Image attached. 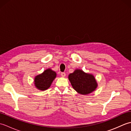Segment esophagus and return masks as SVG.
Returning a JSON list of instances; mask_svg holds the SVG:
<instances>
[{
    "label": "esophagus",
    "mask_w": 131,
    "mask_h": 131,
    "mask_svg": "<svg viewBox=\"0 0 131 131\" xmlns=\"http://www.w3.org/2000/svg\"><path fill=\"white\" fill-rule=\"evenodd\" d=\"M61 75L62 77H65L66 76V74L65 73H61Z\"/></svg>",
    "instance_id": "esophagus-1"
}]
</instances>
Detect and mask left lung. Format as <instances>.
<instances>
[{
    "label": "left lung",
    "instance_id": "obj_1",
    "mask_svg": "<svg viewBox=\"0 0 131 131\" xmlns=\"http://www.w3.org/2000/svg\"><path fill=\"white\" fill-rule=\"evenodd\" d=\"M68 78L72 87L80 94H88L97 87V83L93 75L85 73L80 69H76L69 75Z\"/></svg>",
    "mask_w": 131,
    "mask_h": 131
}]
</instances>
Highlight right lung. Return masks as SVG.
Listing matches in <instances>:
<instances>
[{
  "mask_svg": "<svg viewBox=\"0 0 131 131\" xmlns=\"http://www.w3.org/2000/svg\"><path fill=\"white\" fill-rule=\"evenodd\" d=\"M56 77V72L48 69L43 73L38 75L34 78V84L37 89L40 91H45L49 88L52 83Z\"/></svg>",
  "mask_w": 131,
  "mask_h": 131,
  "instance_id": "1",
  "label": "right lung"
}]
</instances>
